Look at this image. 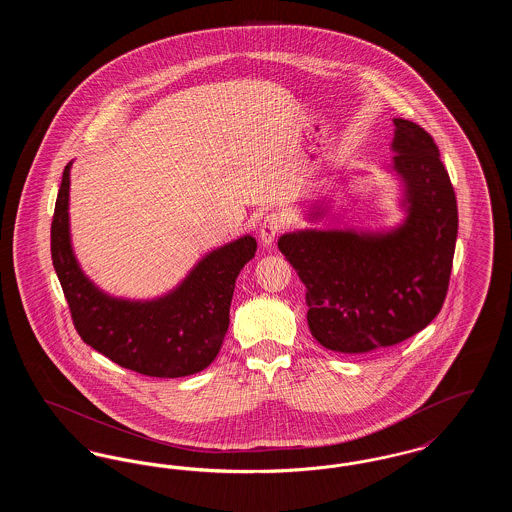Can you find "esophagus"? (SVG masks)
Returning <instances> with one entry per match:
<instances>
[{
    "label": "esophagus",
    "mask_w": 512,
    "mask_h": 512,
    "mask_svg": "<svg viewBox=\"0 0 512 512\" xmlns=\"http://www.w3.org/2000/svg\"><path fill=\"white\" fill-rule=\"evenodd\" d=\"M284 228V219L278 215V213H270L265 219L261 220V226H259V238L265 247H270L274 244L276 236L282 232Z\"/></svg>",
    "instance_id": "esophagus-1"
}]
</instances>
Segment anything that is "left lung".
<instances>
[{
    "label": "left lung",
    "mask_w": 512,
    "mask_h": 512,
    "mask_svg": "<svg viewBox=\"0 0 512 512\" xmlns=\"http://www.w3.org/2000/svg\"><path fill=\"white\" fill-rule=\"evenodd\" d=\"M393 163L405 219L388 230L305 228L278 249L307 288L313 338L338 353H368L407 340L438 317L457 242V199L432 136L393 119ZM328 215L326 201L307 219Z\"/></svg>",
    "instance_id": "8db88e82"
}]
</instances>
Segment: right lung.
I'll use <instances>...</instances> for the list:
<instances>
[{
	"label": "right lung",
	"instance_id": "right-lung-1",
	"mask_svg": "<svg viewBox=\"0 0 512 512\" xmlns=\"http://www.w3.org/2000/svg\"><path fill=\"white\" fill-rule=\"evenodd\" d=\"M65 167L51 222V259L74 328L84 343L113 363L155 378H182L211 365L230 324V303L240 270L255 257L257 242L242 236L195 263L171 292L153 299H122L99 290L78 265L71 244Z\"/></svg>",
	"mask_w": 512,
	"mask_h": 512
}]
</instances>
